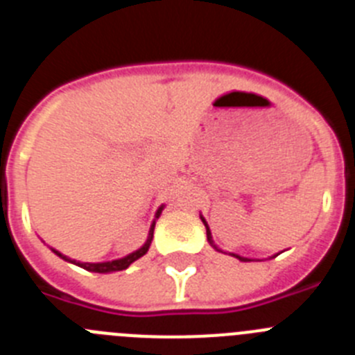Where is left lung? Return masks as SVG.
<instances>
[{"label": "left lung", "instance_id": "8db88e82", "mask_svg": "<svg viewBox=\"0 0 355 355\" xmlns=\"http://www.w3.org/2000/svg\"><path fill=\"white\" fill-rule=\"evenodd\" d=\"M202 222H205V225H206V233H208V240H209V243H211V245L215 247V249H216V245H215V243H213V240H211V233H209V227H208V224H206V220H205V218H202ZM233 256H234V258H238V259H240V261H250V259H247V258H241V256H238V254H233Z\"/></svg>", "mask_w": 355, "mask_h": 355}]
</instances>
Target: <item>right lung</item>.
I'll list each match as a JSON object with an SVG mask.
<instances>
[{"instance_id": "right-lung-1", "label": "right lung", "mask_w": 355, "mask_h": 355, "mask_svg": "<svg viewBox=\"0 0 355 355\" xmlns=\"http://www.w3.org/2000/svg\"><path fill=\"white\" fill-rule=\"evenodd\" d=\"M159 211H162V208L158 209V213H156V216L159 215ZM153 231H155V224H153V227H150L149 231V238H147V241L144 243L142 247H140L139 250H135V252L128 254L126 258L122 259H115V261H106V263H76V265H80L81 268H85V270L89 272H97V274H105V272H117V270H124V268H128V266L131 265L133 261H137L139 258H142L144 254L149 250V245H150V240H153ZM56 252V250H55ZM60 258L67 259L65 256H62L60 252H56Z\"/></svg>"}]
</instances>
